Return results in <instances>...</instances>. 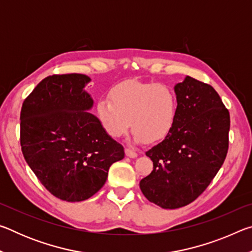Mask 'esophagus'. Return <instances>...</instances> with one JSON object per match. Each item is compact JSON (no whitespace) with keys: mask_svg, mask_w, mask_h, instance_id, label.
<instances>
[{"mask_svg":"<svg viewBox=\"0 0 252 252\" xmlns=\"http://www.w3.org/2000/svg\"><path fill=\"white\" fill-rule=\"evenodd\" d=\"M126 156L129 158H136L138 157V153L133 150H131V149H126Z\"/></svg>","mask_w":252,"mask_h":252,"instance_id":"1","label":"esophagus"}]
</instances>
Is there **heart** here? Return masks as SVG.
Returning a JSON list of instances; mask_svg holds the SVG:
<instances>
[{"mask_svg":"<svg viewBox=\"0 0 252 252\" xmlns=\"http://www.w3.org/2000/svg\"><path fill=\"white\" fill-rule=\"evenodd\" d=\"M109 97L97 101L101 126L111 138H120L130 129L136 141L164 139L177 120L178 101L167 85L126 81L113 87Z\"/></svg>","mask_w":252,"mask_h":252,"instance_id":"heart-1","label":"heart"}]
</instances>
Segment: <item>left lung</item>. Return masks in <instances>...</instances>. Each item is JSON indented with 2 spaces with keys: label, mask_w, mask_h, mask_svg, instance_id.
Returning <instances> with one entry per match:
<instances>
[{
  "label": "left lung",
  "mask_w": 252,
  "mask_h": 252,
  "mask_svg": "<svg viewBox=\"0 0 252 252\" xmlns=\"http://www.w3.org/2000/svg\"><path fill=\"white\" fill-rule=\"evenodd\" d=\"M177 120L164 140L146 152L153 170L140 181L149 201L177 209L194 201L223 164L230 114L211 85L191 76L176 84Z\"/></svg>",
  "instance_id": "left-lung-1"
}]
</instances>
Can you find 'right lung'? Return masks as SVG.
<instances>
[{
    "instance_id": "obj_1",
    "label": "right lung",
    "mask_w": 252,
    "mask_h": 252,
    "mask_svg": "<svg viewBox=\"0 0 252 252\" xmlns=\"http://www.w3.org/2000/svg\"><path fill=\"white\" fill-rule=\"evenodd\" d=\"M88 75L54 74L41 81L21 109L20 141L24 159L54 197L69 202L91 198L125 149L89 113Z\"/></svg>"
}]
</instances>
